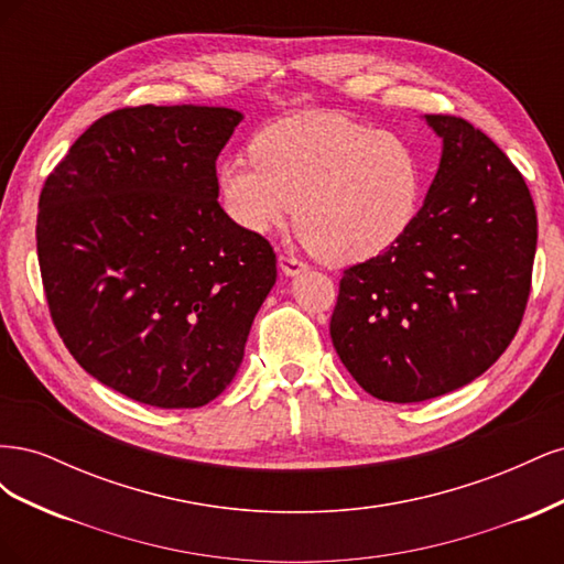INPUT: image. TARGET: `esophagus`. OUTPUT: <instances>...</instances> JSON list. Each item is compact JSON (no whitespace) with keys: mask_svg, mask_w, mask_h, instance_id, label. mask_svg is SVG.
<instances>
[{"mask_svg":"<svg viewBox=\"0 0 564 564\" xmlns=\"http://www.w3.org/2000/svg\"><path fill=\"white\" fill-rule=\"evenodd\" d=\"M278 263H280V270L284 272V275H289V278H294V275H299V272H303L305 265L301 259H296V256H292V253H280V259H278Z\"/></svg>","mask_w":564,"mask_h":564,"instance_id":"1","label":"esophagus"}]
</instances>
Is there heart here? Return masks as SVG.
<instances>
[{"instance_id": "1", "label": "heart", "mask_w": 564, "mask_h": 564, "mask_svg": "<svg viewBox=\"0 0 564 564\" xmlns=\"http://www.w3.org/2000/svg\"><path fill=\"white\" fill-rule=\"evenodd\" d=\"M228 216L268 235L292 216L311 251L332 265L381 253L412 226L423 166L402 135L344 115L305 112L265 127L251 155L216 172Z\"/></svg>"}]
</instances>
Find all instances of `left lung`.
<instances>
[{"label": "left lung", "instance_id": "obj_1", "mask_svg": "<svg viewBox=\"0 0 564 564\" xmlns=\"http://www.w3.org/2000/svg\"><path fill=\"white\" fill-rule=\"evenodd\" d=\"M442 139L412 226L344 270L329 334L340 362L383 402L440 398L485 373L513 340L532 286L536 209L489 135L425 115Z\"/></svg>", "mask_w": 564, "mask_h": 564}]
</instances>
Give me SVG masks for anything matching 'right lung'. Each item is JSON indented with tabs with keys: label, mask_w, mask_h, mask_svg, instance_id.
Masks as SVG:
<instances>
[{
	"label": "right lung",
	"mask_w": 564,
	"mask_h": 564,
	"mask_svg": "<svg viewBox=\"0 0 564 564\" xmlns=\"http://www.w3.org/2000/svg\"><path fill=\"white\" fill-rule=\"evenodd\" d=\"M242 112L122 108L48 174L37 256L65 348L104 386L195 409L230 386L278 280L261 235L220 209L216 160Z\"/></svg>",
	"instance_id": "1"
}]
</instances>
